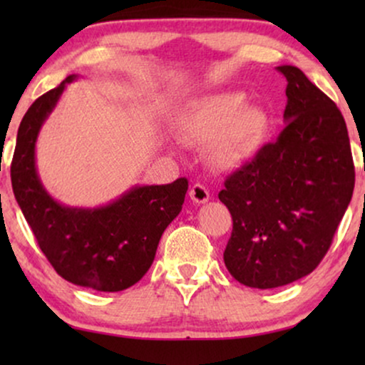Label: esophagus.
<instances>
[{
  "mask_svg": "<svg viewBox=\"0 0 365 365\" xmlns=\"http://www.w3.org/2000/svg\"><path fill=\"white\" fill-rule=\"evenodd\" d=\"M189 196H191L192 202H196V204H204V202L209 201L207 187L202 186V184H199V182L192 184L191 191H189Z\"/></svg>",
  "mask_w": 365,
  "mask_h": 365,
  "instance_id": "esophagus-1",
  "label": "esophagus"
}]
</instances>
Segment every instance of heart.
<instances>
[{
    "instance_id": "1",
    "label": "heart",
    "mask_w": 365,
    "mask_h": 365,
    "mask_svg": "<svg viewBox=\"0 0 365 365\" xmlns=\"http://www.w3.org/2000/svg\"><path fill=\"white\" fill-rule=\"evenodd\" d=\"M242 93L207 94L182 114L187 139L211 143L209 158L217 168L232 169L249 161L266 141L269 118L257 104L244 103Z\"/></svg>"
}]
</instances>
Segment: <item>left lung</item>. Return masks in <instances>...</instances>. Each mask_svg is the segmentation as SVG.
<instances>
[{
	"label": "left lung",
	"instance_id": "1",
	"mask_svg": "<svg viewBox=\"0 0 365 365\" xmlns=\"http://www.w3.org/2000/svg\"><path fill=\"white\" fill-rule=\"evenodd\" d=\"M277 69L287 79L286 128L219 192L232 216L224 264L236 281L256 289L286 286L319 266L356 182L336 103L299 68Z\"/></svg>",
	"mask_w": 365,
	"mask_h": 365
}]
</instances>
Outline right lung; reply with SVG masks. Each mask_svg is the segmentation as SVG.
I'll list each match as a JSON object with an SVG mask.
<instances>
[{
	"instance_id": "1",
	"label": "right lung",
	"mask_w": 365,
	"mask_h": 365,
	"mask_svg": "<svg viewBox=\"0 0 365 365\" xmlns=\"http://www.w3.org/2000/svg\"><path fill=\"white\" fill-rule=\"evenodd\" d=\"M71 74L39 96L18 129L11 184L18 206L44 256L59 276L76 286L118 292L151 267L164 229L181 212L187 179L163 186H134L101 207H69L44 189L36 169V139Z\"/></svg>"
}]
</instances>
